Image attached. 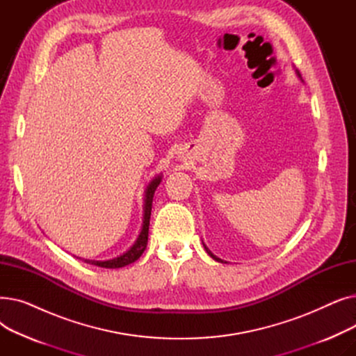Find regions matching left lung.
Wrapping results in <instances>:
<instances>
[{
    "label": "left lung",
    "instance_id": "1",
    "mask_svg": "<svg viewBox=\"0 0 356 356\" xmlns=\"http://www.w3.org/2000/svg\"><path fill=\"white\" fill-rule=\"evenodd\" d=\"M296 73H297V76L300 78V81H303V79H302V74H300V72H298V70L296 69ZM202 244H203L204 250H207V252H208V254H209V255H211V257H212L215 261H218V263H225V261H223V259H220V258H218L216 255H213V252H212V251H211V250H209L207 245H204V242H203V241H202Z\"/></svg>",
    "mask_w": 356,
    "mask_h": 356
}]
</instances>
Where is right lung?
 I'll list each match as a JSON object with an SVG mask.
<instances>
[{"mask_svg":"<svg viewBox=\"0 0 356 356\" xmlns=\"http://www.w3.org/2000/svg\"><path fill=\"white\" fill-rule=\"evenodd\" d=\"M163 179V175H157L156 177L152 179L147 184V188L144 191V207H143V225H141V231L136 239V242L131 245L125 252H122L121 255H117L115 258L111 259H105V261H95V259H85V263L97 266V267H102V268H121L125 267L131 263L137 261L144 250L147 248V241H148V227H149V216H152V207H153V197H154V192L159 188V184Z\"/></svg>","mask_w":356,"mask_h":356,"instance_id":"add662e5","label":"right lung"}]
</instances>
